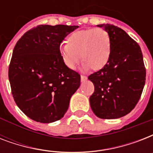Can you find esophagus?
<instances>
[{"instance_id":"esophagus-1","label":"esophagus","mask_w":153,"mask_h":153,"mask_svg":"<svg viewBox=\"0 0 153 153\" xmlns=\"http://www.w3.org/2000/svg\"><path fill=\"white\" fill-rule=\"evenodd\" d=\"M86 79H87V77L85 76V75H81V81L82 82L86 81Z\"/></svg>"}]
</instances>
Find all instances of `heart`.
Wrapping results in <instances>:
<instances>
[{
  "label": "heart",
  "instance_id": "obj_1",
  "mask_svg": "<svg viewBox=\"0 0 153 153\" xmlns=\"http://www.w3.org/2000/svg\"><path fill=\"white\" fill-rule=\"evenodd\" d=\"M66 42L67 44L59 47V54L63 63L69 69H74L81 58L84 70L91 68L98 71L109 61L111 39L109 33L103 28L79 30L72 32Z\"/></svg>",
  "mask_w": 153,
  "mask_h": 153
}]
</instances>
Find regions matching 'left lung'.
<instances>
[{"label": "left lung", "instance_id": "1", "mask_svg": "<svg viewBox=\"0 0 153 153\" xmlns=\"http://www.w3.org/2000/svg\"><path fill=\"white\" fill-rule=\"evenodd\" d=\"M97 26L109 33L111 54L107 64L88 77L94 85L90 104L99 118H120L134 109L142 94L146 76L143 55L121 28L109 24Z\"/></svg>", "mask_w": 153, "mask_h": 153}]
</instances>
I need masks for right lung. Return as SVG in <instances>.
Returning <instances> with one entry per match:
<instances>
[{"label":"right lung","instance_id":"1","mask_svg":"<svg viewBox=\"0 0 153 153\" xmlns=\"http://www.w3.org/2000/svg\"><path fill=\"white\" fill-rule=\"evenodd\" d=\"M79 26L39 25L24 34L13 49L8 79L14 101L33 121L51 123L68 109L80 75L63 63L60 44Z\"/></svg>","mask_w":153,"mask_h":153}]
</instances>
